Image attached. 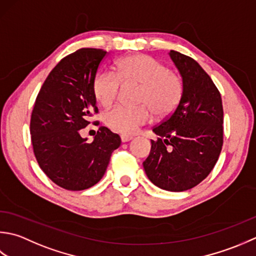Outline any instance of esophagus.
I'll list each match as a JSON object with an SVG mask.
<instances>
[{"label": "esophagus", "instance_id": "obj_1", "mask_svg": "<svg viewBox=\"0 0 256 256\" xmlns=\"http://www.w3.org/2000/svg\"><path fill=\"white\" fill-rule=\"evenodd\" d=\"M120 138H122V142H129V140L132 139V136H128V134H122Z\"/></svg>", "mask_w": 256, "mask_h": 256}]
</instances>
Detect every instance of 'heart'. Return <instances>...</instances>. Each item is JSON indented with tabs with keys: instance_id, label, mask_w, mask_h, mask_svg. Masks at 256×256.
<instances>
[{
	"instance_id": "1",
	"label": "heart",
	"mask_w": 256,
	"mask_h": 256,
	"mask_svg": "<svg viewBox=\"0 0 256 256\" xmlns=\"http://www.w3.org/2000/svg\"><path fill=\"white\" fill-rule=\"evenodd\" d=\"M140 85L138 107L116 106L108 110L104 120L114 132L130 134L158 116H168L179 106L184 94L181 78L154 57L134 54L124 57L117 62V76L102 72L95 77L92 92L102 106L108 107L116 100L122 84Z\"/></svg>"
}]
</instances>
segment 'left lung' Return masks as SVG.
Masks as SVG:
<instances>
[{
	"label": "left lung",
	"mask_w": 256,
	"mask_h": 256,
	"mask_svg": "<svg viewBox=\"0 0 256 256\" xmlns=\"http://www.w3.org/2000/svg\"><path fill=\"white\" fill-rule=\"evenodd\" d=\"M182 77L179 106L154 127L158 139L144 161L149 180L172 192L189 190L214 168L223 144V107L220 92L206 70L191 58L170 50Z\"/></svg>",
	"instance_id": "8db88e82"
}]
</instances>
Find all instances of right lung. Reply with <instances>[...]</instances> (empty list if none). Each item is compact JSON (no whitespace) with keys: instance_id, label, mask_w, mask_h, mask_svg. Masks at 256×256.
Returning a JSON list of instances; mask_svg holds the SVG:
<instances>
[{"instance_id":"1","label":"right lung","mask_w":256,"mask_h":256,"mask_svg":"<svg viewBox=\"0 0 256 256\" xmlns=\"http://www.w3.org/2000/svg\"><path fill=\"white\" fill-rule=\"evenodd\" d=\"M106 50L80 48L64 57L46 78L30 116V139L35 158L48 178L66 190L95 186L105 174L114 149L122 144L117 134L100 127L88 144L80 130L98 112L92 92Z\"/></svg>"}]
</instances>
